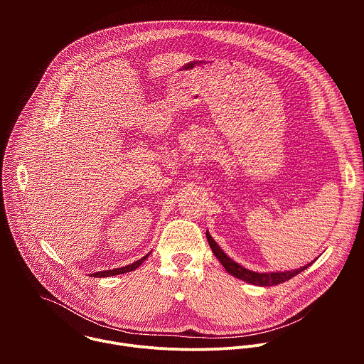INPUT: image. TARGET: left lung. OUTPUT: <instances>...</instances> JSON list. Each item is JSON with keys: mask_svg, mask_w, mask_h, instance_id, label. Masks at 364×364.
Instances as JSON below:
<instances>
[{"mask_svg": "<svg viewBox=\"0 0 364 364\" xmlns=\"http://www.w3.org/2000/svg\"><path fill=\"white\" fill-rule=\"evenodd\" d=\"M205 236H207V240H209V245L215 253V256L219 259L220 264L225 267V269L242 279V281H246L249 284H253V285H259V287H272V285H278V284H282L285 281H289L292 277L298 275L299 272H302L304 269H306L311 264L299 268V269H295V271H287V272H271V274H256V272H252L240 265H237L235 261H232V259L218 246V243L212 239V236L209 235V232H205Z\"/></svg>", "mask_w": 364, "mask_h": 364, "instance_id": "left-lung-1", "label": "left lung"}]
</instances>
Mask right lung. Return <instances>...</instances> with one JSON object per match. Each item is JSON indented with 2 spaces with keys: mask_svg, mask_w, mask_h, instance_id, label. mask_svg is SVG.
<instances>
[{
  "mask_svg": "<svg viewBox=\"0 0 364 364\" xmlns=\"http://www.w3.org/2000/svg\"><path fill=\"white\" fill-rule=\"evenodd\" d=\"M149 255V253H148ZM148 255L146 256H144V257H141L139 261H136V262H134V264H131V265H128V267H122V268H117V269H112V271H102V272H95V274H92L90 277H96V278H105V277H112V275H119V274H125V272H131V271H134V269H136L139 265H142V262L145 261V259L148 257Z\"/></svg>",
  "mask_w": 364,
  "mask_h": 364,
  "instance_id": "right-lung-1",
  "label": "right lung"
}]
</instances>
